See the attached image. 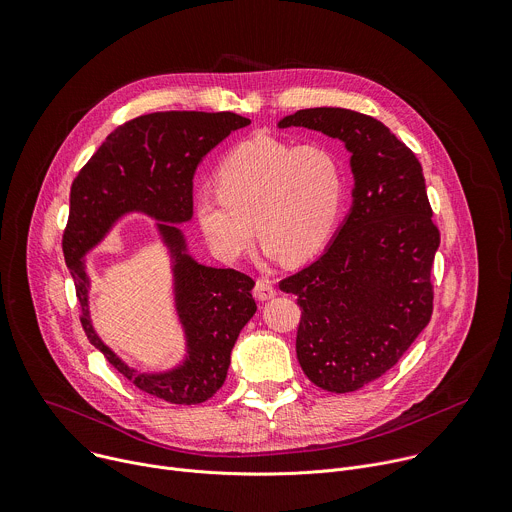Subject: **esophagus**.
I'll return each instance as SVG.
<instances>
[{"mask_svg":"<svg viewBox=\"0 0 512 512\" xmlns=\"http://www.w3.org/2000/svg\"><path fill=\"white\" fill-rule=\"evenodd\" d=\"M254 296L258 300H270L276 296V288L268 278H258L256 286H254Z\"/></svg>","mask_w":512,"mask_h":512,"instance_id":"1","label":"esophagus"}]
</instances>
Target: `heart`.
<instances>
[{
  "instance_id": "heart-1",
  "label": "heart",
  "mask_w": 512,
  "mask_h": 512,
  "mask_svg": "<svg viewBox=\"0 0 512 512\" xmlns=\"http://www.w3.org/2000/svg\"><path fill=\"white\" fill-rule=\"evenodd\" d=\"M218 193L195 199V220L224 262L242 258L258 234L270 260L315 256L343 203V169L321 145L294 147L256 135L234 147L214 175Z\"/></svg>"
}]
</instances>
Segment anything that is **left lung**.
Returning a JSON list of instances; mask_svg holds the SVG:
<instances>
[{"label":"left lung","instance_id":"obj_1","mask_svg":"<svg viewBox=\"0 0 512 512\" xmlns=\"http://www.w3.org/2000/svg\"><path fill=\"white\" fill-rule=\"evenodd\" d=\"M304 127L351 153L353 203L323 256L284 278L296 296V357L315 385L355 391L387 373L432 317L430 270L440 246L418 157L383 123L335 107L296 111Z\"/></svg>","mask_w":512,"mask_h":512}]
</instances>
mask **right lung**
Masks as SVG:
<instances>
[{"label": "right lung", "mask_w": 512, "mask_h": 512, "mask_svg": "<svg viewBox=\"0 0 512 512\" xmlns=\"http://www.w3.org/2000/svg\"><path fill=\"white\" fill-rule=\"evenodd\" d=\"M250 119L236 113L167 111L137 117L115 129L80 169L70 189V216L62 238L88 341L141 391L169 403L210 399L226 381L240 331L256 313L254 280L232 268L199 264L179 224L193 218V175L216 145ZM129 213L158 224L174 276V308L184 331V359L163 372H139L93 331L83 256Z\"/></svg>", "instance_id": "right-lung-1"}]
</instances>
